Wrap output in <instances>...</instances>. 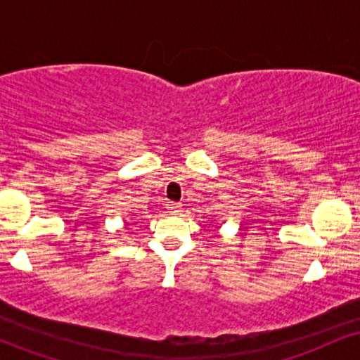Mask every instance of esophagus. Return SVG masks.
I'll list each match as a JSON object with an SVG mask.
<instances>
[{"instance_id":"esophagus-1","label":"esophagus","mask_w":360,"mask_h":360,"mask_svg":"<svg viewBox=\"0 0 360 360\" xmlns=\"http://www.w3.org/2000/svg\"><path fill=\"white\" fill-rule=\"evenodd\" d=\"M181 208H183V205L181 203H176V201H167V212L169 213L177 214L181 212Z\"/></svg>"}]
</instances>
